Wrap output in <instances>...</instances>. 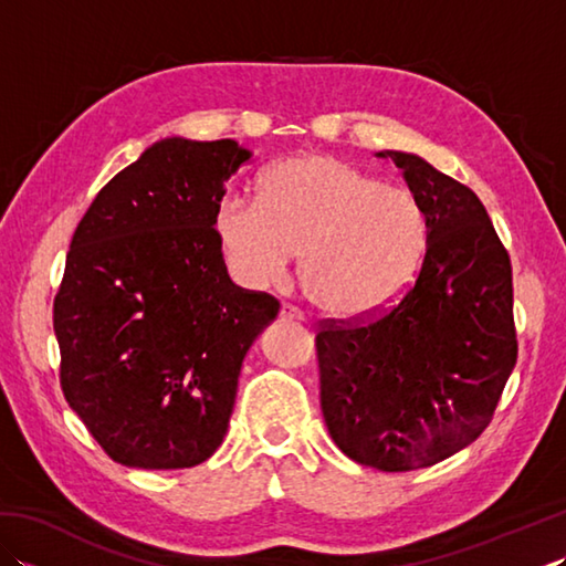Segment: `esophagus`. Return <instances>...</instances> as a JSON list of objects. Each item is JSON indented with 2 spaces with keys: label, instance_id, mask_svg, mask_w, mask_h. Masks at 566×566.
<instances>
[{
  "label": "esophagus",
  "instance_id": "1",
  "mask_svg": "<svg viewBox=\"0 0 566 566\" xmlns=\"http://www.w3.org/2000/svg\"><path fill=\"white\" fill-rule=\"evenodd\" d=\"M280 318L282 321H304V311L294 304H282L280 306Z\"/></svg>",
  "mask_w": 566,
  "mask_h": 566
}]
</instances>
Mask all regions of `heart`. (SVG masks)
<instances>
[{
    "mask_svg": "<svg viewBox=\"0 0 566 566\" xmlns=\"http://www.w3.org/2000/svg\"><path fill=\"white\" fill-rule=\"evenodd\" d=\"M213 231L238 282H282L302 255L311 302L331 316L365 318L413 280L428 221L408 189L333 155H298L272 167L258 201L226 195Z\"/></svg>",
    "mask_w": 566,
    "mask_h": 566,
    "instance_id": "heart-1",
    "label": "heart"
}]
</instances>
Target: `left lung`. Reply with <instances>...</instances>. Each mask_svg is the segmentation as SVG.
<instances>
[{
	"mask_svg": "<svg viewBox=\"0 0 566 566\" xmlns=\"http://www.w3.org/2000/svg\"><path fill=\"white\" fill-rule=\"evenodd\" d=\"M428 221L416 280L389 308L316 326L321 408L335 444L379 472H411L472 444L518 359L513 270L472 189L387 150Z\"/></svg>",
	"mask_w": 566,
	"mask_h": 566,
	"instance_id": "8db88e82",
	"label": "left lung"
}]
</instances>
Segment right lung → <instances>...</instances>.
<instances>
[{
	"label": "right lung",
	"mask_w": 566,
	"mask_h": 566,
	"mask_svg": "<svg viewBox=\"0 0 566 566\" xmlns=\"http://www.w3.org/2000/svg\"><path fill=\"white\" fill-rule=\"evenodd\" d=\"M248 160L231 138L155 143L72 235L53 302L60 389L118 464L209 460L248 347L280 311L231 282L213 231L223 185Z\"/></svg>",
	"instance_id": "obj_1"
}]
</instances>
